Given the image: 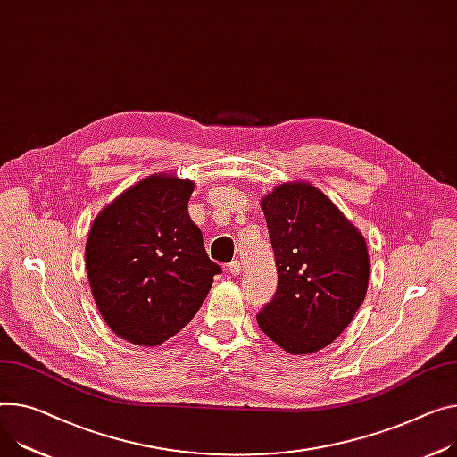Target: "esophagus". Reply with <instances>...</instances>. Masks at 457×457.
I'll return each instance as SVG.
<instances>
[{
	"mask_svg": "<svg viewBox=\"0 0 457 457\" xmlns=\"http://www.w3.org/2000/svg\"><path fill=\"white\" fill-rule=\"evenodd\" d=\"M227 270H228L232 276H236V274H239V270H241V263H239L237 260H234V262L227 263Z\"/></svg>",
	"mask_w": 457,
	"mask_h": 457,
	"instance_id": "34e87169",
	"label": "esophagus"
}]
</instances>
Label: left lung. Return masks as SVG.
Instances as JSON below:
<instances>
[{"label": "left lung", "instance_id": "obj_1", "mask_svg": "<svg viewBox=\"0 0 457 457\" xmlns=\"http://www.w3.org/2000/svg\"><path fill=\"white\" fill-rule=\"evenodd\" d=\"M262 208L278 286L258 312V326L289 353L307 355L331 344L362 305L370 276L366 241L307 183L279 185Z\"/></svg>", "mask_w": 457, "mask_h": 457}]
</instances>
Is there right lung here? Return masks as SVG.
<instances>
[{"mask_svg": "<svg viewBox=\"0 0 457 457\" xmlns=\"http://www.w3.org/2000/svg\"><path fill=\"white\" fill-rule=\"evenodd\" d=\"M194 183L152 175L93 221L86 267L104 322L119 337L157 345L203 305L221 267L208 258L188 216Z\"/></svg>", "mask_w": 457, "mask_h": 457, "instance_id": "right-lung-1", "label": "right lung"}]
</instances>
